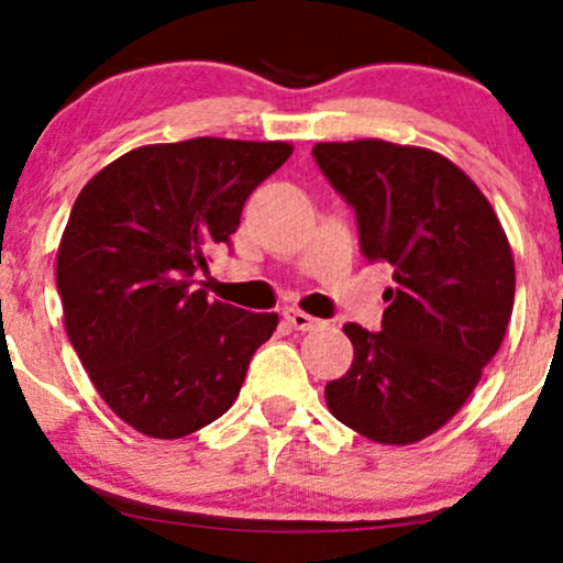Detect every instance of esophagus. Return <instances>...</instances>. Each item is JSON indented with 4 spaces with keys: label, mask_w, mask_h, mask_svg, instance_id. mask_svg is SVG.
Returning <instances> with one entry per match:
<instances>
[{
    "label": "esophagus",
    "mask_w": 563,
    "mask_h": 563,
    "mask_svg": "<svg viewBox=\"0 0 563 563\" xmlns=\"http://www.w3.org/2000/svg\"><path fill=\"white\" fill-rule=\"evenodd\" d=\"M284 320H287L295 330H314L320 325L318 318H312V314L297 310V307H287V310H284Z\"/></svg>",
    "instance_id": "1"
}]
</instances>
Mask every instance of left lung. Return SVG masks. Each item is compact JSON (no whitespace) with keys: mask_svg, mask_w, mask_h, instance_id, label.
<instances>
[{"mask_svg":"<svg viewBox=\"0 0 563 563\" xmlns=\"http://www.w3.org/2000/svg\"><path fill=\"white\" fill-rule=\"evenodd\" d=\"M320 172L356 210L361 251L395 268L379 333L343 325L353 364L325 384L343 426L407 445L456 415L503 343L515 261L479 187L441 153L387 141L318 143Z\"/></svg>","mask_w":563,"mask_h":563,"instance_id":"left-lung-1","label":"left lung"}]
</instances>
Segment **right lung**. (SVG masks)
Instances as JSON below:
<instances>
[{
    "label": "right lung",
    "mask_w": 563,
    "mask_h": 563,
    "mask_svg": "<svg viewBox=\"0 0 563 563\" xmlns=\"http://www.w3.org/2000/svg\"><path fill=\"white\" fill-rule=\"evenodd\" d=\"M289 156L284 141L141 145L76 197L56 261L66 333L99 395L137 433L172 441L225 415L279 325L276 312L210 302L195 274Z\"/></svg>",
    "instance_id": "add662e5"
}]
</instances>
